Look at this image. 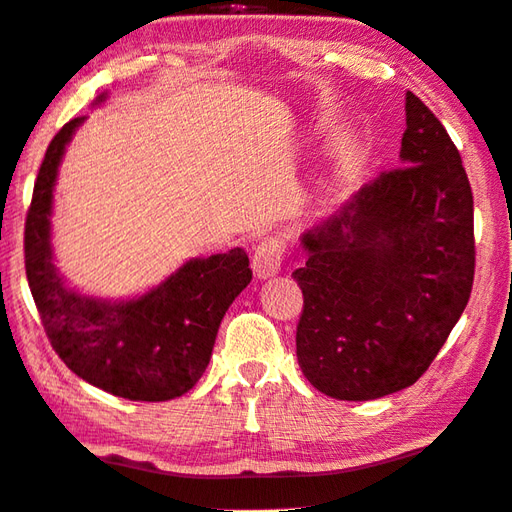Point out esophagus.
<instances>
[{"mask_svg": "<svg viewBox=\"0 0 512 512\" xmlns=\"http://www.w3.org/2000/svg\"><path fill=\"white\" fill-rule=\"evenodd\" d=\"M286 253V244L282 237L271 235L259 241L253 255V271L257 277H271L280 271L282 259Z\"/></svg>", "mask_w": 512, "mask_h": 512, "instance_id": "34e87169", "label": "esophagus"}]
</instances>
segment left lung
I'll list each match as a JSON object with an SVG mask.
<instances>
[{
	"instance_id": "obj_1",
	"label": "left lung",
	"mask_w": 512,
	"mask_h": 512,
	"mask_svg": "<svg viewBox=\"0 0 512 512\" xmlns=\"http://www.w3.org/2000/svg\"><path fill=\"white\" fill-rule=\"evenodd\" d=\"M403 165L365 183L302 237L293 271L304 306L295 331L306 380L340 401L414 385L470 300L475 210L461 154L407 91Z\"/></svg>"
}]
</instances>
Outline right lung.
<instances>
[{
    "label": "right lung",
    "instance_id": "add662e5",
    "mask_svg": "<svg viewBox=\"0 0 512 512\" xmlns=\"http://www.w3.org/2000/svg\"><path fill=\"white\" fill-rule=\"evenodd\" d=\"M73 118L46 147L24 226V266L51 347L73 374L129 401H170L206 371L232 300L253 280L241 248L192 259L138 300L109 304L64 286L51 264V199Z\"/></svg>",
    "mask_w": 512,
    "mask_h": 512
}]
</instances>
